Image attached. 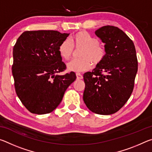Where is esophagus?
I'll list each match as a JSON object with an SVG mask.
<instances>
[{
  "label": "esophagus",
  "instance_id": "esophagus-1",
  "mask_svg": "<svg viewBox=\"0 0 152 152\" xmlns=\"http://www.w3.org/2000/svg\"><path fill=\"white\" fill-rule=\"evenodd\" d=\"M76 78L78 80H80V79H82V78H83V76H82V75L80 73H76Z\"/></svg>",
  "mask_w": 152,
  "mask_h": 152
}]
</instances>
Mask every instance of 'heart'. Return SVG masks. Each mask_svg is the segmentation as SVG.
I'll list each match as a JSON object with an SVG mask.
<instances>
[{
    "mask_svg": "<svg viewBox=\"0 0 152 152\" xmlns=\"http://www.w3.org/2000/svg\"><path fill=\"white\" fill-rule=\"evenodd\" d=\"M68 39L64 40L59 46V53L61 58L68 60L72 58L74 47L81 48L79 56L80 58L72 60L67 64V69L70 72H80L88 70L92 67V61L95 65L101 62L105 56V50L99 44L96 37L86 31H80Z\"/></svg>",
    "mask_w": 152,
    "mask_h": 152,
    "instance_id": "obj_1",
    "label": "heart"
}]
</instances>
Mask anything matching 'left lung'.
I'll return each instance as SVG.
<instances>
[{"mask_svg":"<svg viewBox=\"0 0 152 152\" xmlns=\"http://www.w3.org/2000/svg\"><path fill=\"white\" fill-rule=\"evenodd\" d=\"M95 34L104 43L106 53L92 72L84 74L83 100L92 112L111 115L123 107L133 92L137 72L135 48L117 27H102Z\"/></svg>","mask_w":152,"mask_h":152,"instance_id":"left-lung-1","label":"left lung"}]
</instances>
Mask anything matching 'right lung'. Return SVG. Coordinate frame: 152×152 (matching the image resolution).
Wrapping results in <instances>:
<instances>
[{"label":"right lung","mask_w":152,"mask_h":152,"mask_svg":"<svg viewBox=\"0 0 152 152\" xmlns=\"http://www.w3.org/2000/svg\"><path fill=\"white\" fill-rule=\"evenodd\" d=\"M69 35L53 30L27 31L17 40L12 66L15 91L31 113L52 112L76 78L74 72L58 74L66 69L59 46Z\"/></svg>","instance_id":"1"}]
</instances>
